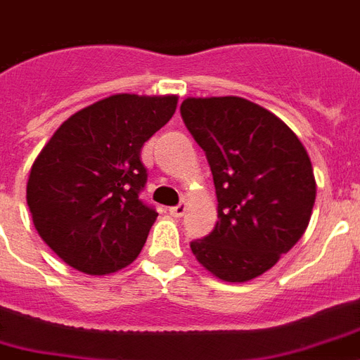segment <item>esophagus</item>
<instances>
[{
	"instance_id": "esophagus-1",
	"label": "esophagus",
	"mask_w": 360,
	"mask_h": 360,
	"mask_svg": "<svg viewBox=\"0 0 360 360\" xmlns=\"http://www.w3.org/2000/svg\"><path fill=\"white\" fill-rule=\"evenodd\" d=\"M186 213V205L185 203H179V205H175V207H169V214L175 217V219H179L183 214Z\"/></svg>"
}]
</instances>
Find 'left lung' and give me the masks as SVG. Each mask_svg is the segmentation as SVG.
I'll return each mask as SVG.
<instances>
[{
  "label": "left lung",
  "instance_id": "left-lung-1",
  "mask_svg": "<svg viewBox=\"0 0 360 360\" xmlns=\"http://www.w3.org/2000/svg\"><path fill=\"white\" fill-rule=\"evenodd\" d=\"M181 117L207 157L219 220L192 240L196 259L224 282L273 267L307 231L316 179L307 149L284 121L240 97H188Z\"/></svg>",
  "mask_w": 360,
  "mask_h": 360
}]
</instances>
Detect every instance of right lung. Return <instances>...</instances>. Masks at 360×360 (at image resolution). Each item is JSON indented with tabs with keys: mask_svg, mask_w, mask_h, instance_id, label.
Returning <instances> with one entry per match:
<instances>
[{
	"mask_svg": "<svg viewBox=\"0 0 360 360\" xmlns=\"http://www.w3.org/2000/svg\"><path fill=\"white\" fill-rule=\"evenodd\" d=\"M175 108V95H112L70 115L42 147L25 198L35 230L67 265L101 276L138 257L158 217L138 198L140 151Z\"/></svg>",
	"mask_w": 360,
	"mask_h": 360,
	"instance_id": "1",
	"label": "right lung"
}]
</instances>
